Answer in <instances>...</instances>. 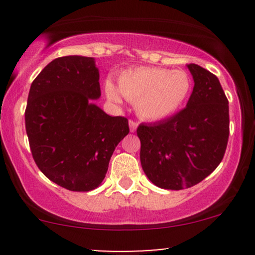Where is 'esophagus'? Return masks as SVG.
<instances>
[{"instance_id":"esophagus-1","label":"esophagus","mask_w":255,"mask_h":255,"mask_svg":"<svg viewBox=\"0 0 255 255\" xmlns=\"http://www.w3.org/2000/svg\"><path fill=\"white\" fill-rule=\"evenodd\" d=\"M136 127H137V124L135 121H133V120H129V129L131 133H134V131L136 130Z\"/></svg>"}]
</instances>
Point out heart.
Returning a JSON list of instances; mask_svg holds the SVG:
<instances>
[{
	"mask_svg": "<svg viewBox=\"0 0 255 255\" xmlns=\"http://www.w3.org/2000/svg\"><path fill=\"white\" fill-rule=\"evenodd\" d=\"M191 78L184 71H170L160 67H136L122 72L118 87L105 84L108 98L120 102V93L135 103L137 115L147 121L170 118L182 107L191 92Z\"/></svg>",
	"mask_w": 255,
	"mask_h": 255,
	"instance_id": "heart-1",
	"label": "heart"
}]
</instances>
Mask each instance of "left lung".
Here are the masks:
<instances>
[{
    "label": "left lung",
    "mask_w": 255,
    "mask_h": 255,
    "mask_svg": "<svg viewBox=\"0 0 255 255\" xmlns=\"http://www.w3.org/2000/svg\"><path fill=\"white\" fill-rule=\"evenodd\" d=\"M187 67L194 87L186 108L136 129L146 176L159 188L174 191L209 176L223 159L229 139V102L218 78L198 64Z\"/></svg>",
    "instance_id": "1"
}]
</instances>
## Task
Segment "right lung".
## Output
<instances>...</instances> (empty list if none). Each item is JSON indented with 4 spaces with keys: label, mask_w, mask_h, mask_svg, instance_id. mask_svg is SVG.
I'll use <instances>...</instances> for the list:
<instances>
[{
    "label": "right lung",
    "mask_w": 255,
    "mask_h": 255,
    "mask_svg": "<svg viewBox=\"0 0 255 255\" xmlns=\"http://www.w3.org/2000/svg\"><path fill=\"white\" fill-rule=\"evenodd\" d=\"M101 97L95 58H55L31 85L25 110L30 148L39 170L73 192H89L104 180L128 120L93 104Z\"/></svg>",
    "instance_id": "right-lung-1"
}]
</instances>
